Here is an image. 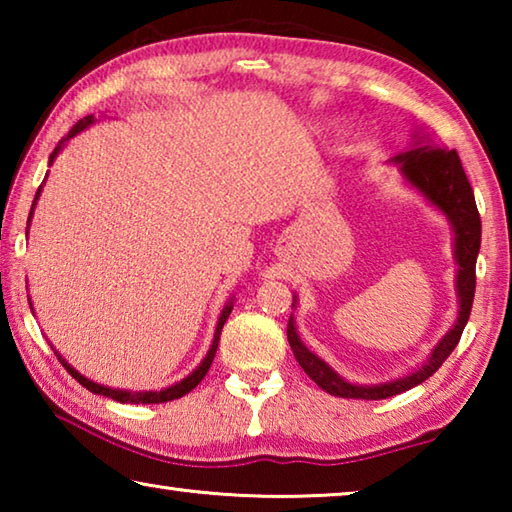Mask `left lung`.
Segmentation results:
<instances>
[{
	"instance_id": "left-lung-1",
	"label": "left lung",
	"mask_w": 512,
	"mask_h": 512,
	"mask_svg": "<svg viewBox=\"0 0 512 512\" xmlns=\"http://www.w3.org/2000/svg\"><path fill=\"white\" fill-rule=\"evenodd\" d=\"M406 185L415 189L424 201L436 207V210L445 216L452 225L454 232V259H456V298H458V316L452 329L436 343L431 350L427 361L420 368L404 377H397L391 381H381V384H352L345 377H341L329 363H325L318 354L311 352L305 343L300 341L296 318H289L287 339L296 361L307 375L316 381V384L334 397H348V400H386V397L400 395L409 388L422 384L429 379L433 372L443 366L445 359L454 352V348L461 341V334L470 318L472 302H474V287H476V255L481 248V216L476 210L474 192L467 180L461 158L456 151H449L445 146L436 144L424 135L422 128H415L413 142L406 151L397 153L391 160ZM296 296H293V305L296 307Z\"/></svg>"
}]
</instances>
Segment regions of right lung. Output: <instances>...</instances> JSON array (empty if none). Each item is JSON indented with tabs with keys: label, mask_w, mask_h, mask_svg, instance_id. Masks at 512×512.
Instances as JSON below:
<instances>
[{
	"label": "right lung",
	"mask_w": 512,
	"mask_h": 512,
	"mask_svg": "<svg viewBox=\"0 0 512 512\" xmlns=\"http://www.w3.org/2000/svg\"><path fill=\"white\" fill-rule=\"evenodd\" d=\"M90 124H94V115H88V117H85V119L76 121V124L72 126V131H69V133L63 137V140L58 142V146H56V149H54V153L49 155V167H51V164H54L56 155H58L60 151H63V146H65L69 140H72V137H76V135H79V133H83L85 128H88ZM40 192H42V185L38 187L36 198H33L31 214H29V221H27V223H31V216H33V210H36V203H38V198H40ZM232 307H235V302H232V298H230V300H228V305H225V307H223V311H221V316H219V323H216V329H214V339H212L210 350H207L205 359H203L201 363H198L196 370L189 372V375H187L185 379L176 381V384H173V386L162 388V391H135V393H133V391H121V388H110V386L97 384V381L88 379V377H85V375H81L79 370L69 366V363L65 361V357H60V352H56V350H54V352H56L58 361L63 363V366L67 368L69 375H72L76 381H79V384H81L83 388H88L90 393H97V395H103V397H110V400H117V402H121V404H162V402H171V400H178V397L187 395L189 391H192V388H196L198 384H201V379L207 375V370H210L212 361H214L216 348H219V336H221V329H223V325H225V320H228V316H230ZM31 311H33V305H31Z\"/></svg>",
	"instance_id": "obj_1"
}]
</instances>
